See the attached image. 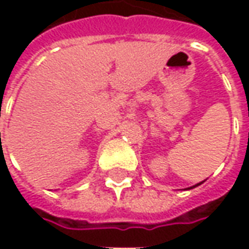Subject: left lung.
I'll use <instances>...</instances> for the list:
<instances>
[{
	"label": "left lung",
	"instance_id": "8db88e82",
	"mask_svg": "<svg viewBox=\"0 0 249 249\" xmlns=\"http://www.w3.org/2000/svg\"><path fill=\"white\" fill-rule=\"evenodd\" d=\"M199 184H201V183H199ZM199 184H196V186H194V187H196V186H199ZM191 188H193V187H191Z\"/></svg>",
	"mask_w": 249,
	"mask_h": 249
}]
</instances>
